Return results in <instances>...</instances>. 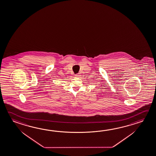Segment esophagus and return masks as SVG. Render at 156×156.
Wrapping results in <instances>:
<instances>
[{"label": "esophagus", "mask_w": 156, "mask_h": 156, "mask_svg": "<svg viewBox=\"0 0 156 156\" xmlns=\"http://www.w3.org/2000/svg\"><path fill=\"white\" fill-rule=\"evenodd\" d=\"M80 75H79V74H76V75H75V77H80Z\"/></svg>", "instance_id": "1"}]
</instances>
